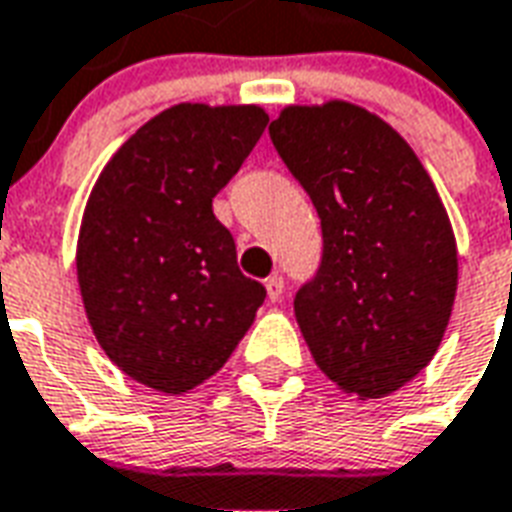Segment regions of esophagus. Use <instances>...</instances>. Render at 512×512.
I'll return each mask as SVG.
<instances>
[{"label":"esophagus","instance_id":"1","mask_svg":"<svg viewBox=\"0 0 512 512\" xmlns=\"http://www.w3.org/2000/svg\"><path fill=\"white\" fill-rule=\"evenodd\" d=\"M266 290H268V301H282V295H285V279L279 274L268 276L266 279Z\"/></svg>","mask_w":512,"mask_h":512}]
</instances>
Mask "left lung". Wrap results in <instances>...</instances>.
I'll return each mask as SVG.
<instances>
[{
  "label": "left lung",
  "instance_id": "1",
  "mask_svg": "<svg viewBox=\"0 0 512 512\" xmlns=\"http://www.w3.org/2000/svg\"><path fill=\"white\" fill-rule=\"evenodd\" d=\"M268 132L323 227L295 320L328 380L382 399L429 366L448 328L458 285L448 211L410 143L361 105H287Z\"/></svg>",
  "mask_w": 512,
  "mask_h": 512
}]
</instances>
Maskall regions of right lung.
<instances>
[{
	"label": "right lung",
	"mask_w": 512,
	"mask_h": 512,
	"mask_svg": "<svg viewBox=\"0 0 512 512\" xmlns=\"http://www.w3.org/2000/svg\"><path fill=\"white\" fill-rule=\"evenodd\" d=\"M266 124L260 105L181 102L94 184L75 255L83 309L105 355L146 388L179 396L217 374L266 301L211 208Z\"/></svg>",
	"instance_id": "add662e5"
}]
</instances>
